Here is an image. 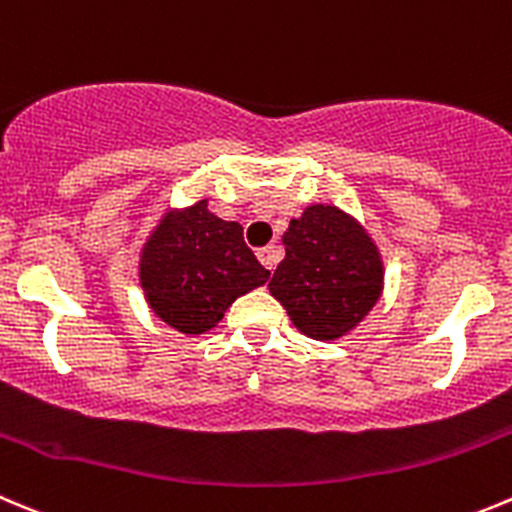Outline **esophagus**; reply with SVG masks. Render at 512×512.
Instances as JSON below:
<instances>
[{
  "label": "esophagus",
  "instance_id": "obj_1",
  "mask_svg": "<svg viewBox=\"0 0 512 512\" xmlns=\"http://www.w3.org/2000/svg\"><path fill=\"white\" fill-rule=\"evenodd\" d=\"M280 257H283V252H280L278 245H267V247H262V250H257V260H260L270 272L278 267Z\"/></svg>",
  "mask_w": 512,
  "mask_h": 512
}]
</instances>
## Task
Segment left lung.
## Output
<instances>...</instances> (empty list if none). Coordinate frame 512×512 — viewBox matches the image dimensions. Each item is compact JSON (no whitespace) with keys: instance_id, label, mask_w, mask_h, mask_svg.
<instances>
[{"instance_id":"obj_1","label":"left lung","mask_w":512,"mask_h":512,"mask_svg":"<svg viewBox=\"0 0 512 512\" xmlns=\"http://www.w3.org/2000/svg\"><path fill=\"white\" fill-rule=\"evenodd\" d=\"M285 260L270 280L272 298L315 341H336L364 321L384 290L379 247L333 204H310L283 234Z\"/></svg>"}]
</instances>
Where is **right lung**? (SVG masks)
Listing matches in <instances>:
<instances>
[{
  "instance_id": "obj_1",
  "label": "right lung",
  "mask_w": 512,
  "mask_h": 512,
  "mask_svg": "<svg viewBox=\"0 0 512 512\" xmlns=\"http://www.w3.org/2000/svg\"><path fill=\"white\" fill-rule=\"evenodd\" d=\"M207 204L199 199L164 214L138 260L148 308L186 336L212 331L234 300L270 278L245 245L240 224L219 219Z\"/></svg>"
}]
</instances>
